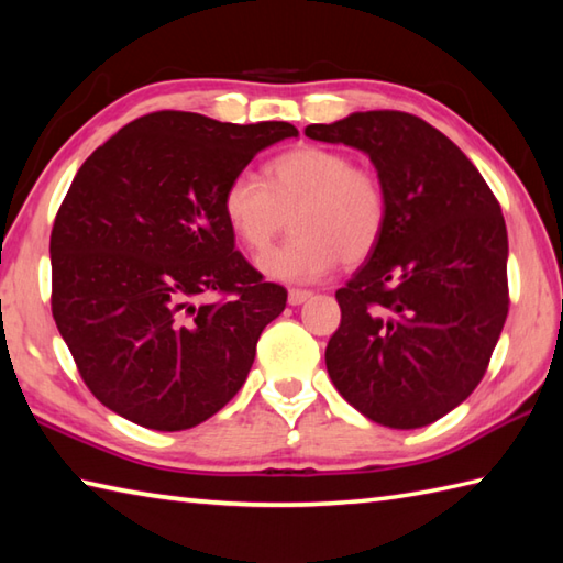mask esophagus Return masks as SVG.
I'll use <instances>...</instances> for the list:
<instances>
[{
  "mask_svg": "<svg viewBox=\"0 0 563 563\" xmlns=\"http://www.w3.org/2000/svg\"><path fill=\"white\" fill-rule=\"evenodd\" d=\"M310 297H312V292H307V290H290L288 292V302L292 307H297V305H305L307 300H310Z\"/></svg>",
  "mask_w": 563,
  "mask_h": 563,
  "instance_id": "1",
  "label": "esophagus"
}]
</instances>
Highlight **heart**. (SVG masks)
<instances>
[{
  "label": "heart",
  "mask_w": 563,
  "mask_h": 563,
  "mask_svg": "<svg viewBox=\"0 0 563 563\" xmlns=\"http://www.w3.org/2000/svg\"><path fill=\"white\" fill-rule=\"evenodd\" d=\"M222 214L249 253H263L278 239L288 217L295 236L258 258L271 280L314 283L341 258L358 263L378 246L388 222L380 180L336 148L297 146L263 168V183L239 173L222 192Z\"/></svg>",
  "instance_id": "obj_1"
}]
</instances>
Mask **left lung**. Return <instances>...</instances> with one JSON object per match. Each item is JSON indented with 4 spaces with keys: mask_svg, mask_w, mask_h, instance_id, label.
<instances>
[{
    "mask_svg": "<svg viewBox=\"0 0 563 563\" xmlns=\"http://www.w3.org/2000/svg\"><path fill=\"white\" fill-rule=\"evenodd\" d=\"M305 134L366 153L388 200L378 246L336 290L327 371L393 429L437 422L476 390L508 317V229L464 151L420 117L354 112Z\"/></svg>",
    "mask_w": 563,
    "mask_h": 563,
    "instance_id": "left-lung-1",
    "label": "left lung"
}]
</instances>
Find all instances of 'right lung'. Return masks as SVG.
I'll return each instance as SVG.
<instances>
[{"label": "right lung", "mask_w": 563, "mask_h": 563, "mask_svg": "<svg viewBox=\"0 0 563 563\" xmlns=\"http://www.w3.org/2000/svg\"><path fill=\"white\" fill-rule=\"evenodd\" d=\"M295 136L288 121L156 112L77 170L51 231L53 319L87 388L124 420L180 432L246 383L288 292L234 249L222 192L256 153ZM212 291L228 300L196 302Z\"/></svg>", "instance_id": "right-lung-1"}]
</instances>
